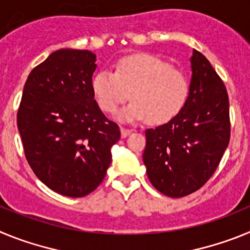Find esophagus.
<instances>
[{
  "instance_id": "1",
  "label": "esophagus",
  "mask_w": 250,
  "mask_h": 250,
  "mask_svg": "<svg viewBox=\"0 0 250 250\" xmlns=\"http://www.w3.org/2000/svg\"><path fill=\"white\" fill-rule=\"evenodd\" d=\"M120 131H121V138H126V136H129L130 134H131V130L125 129V127H121Z\"/></svg>"
}]
</instances>
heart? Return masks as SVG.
I'll use <instances>...</instances> for the list:
<instances>
[{"label":"heart","instance_id":"obj_1","mask_svg":"<svg viewBox=\"0 0 250 250\" xmlns=\"http://www.w3.org/2000/svg\"><path fill=\"white\" fill-rule=\"evenodd\" d=\"M91 91L103 111L114 114L127 99H134L118 114L123 123L149 120L163 125L182 111L189 94L187 77L161 57L139 54L119 60L115 72L103 68L92 76Z\"/></svg>","mask_w":250,"mask_h":250}]
</instances>
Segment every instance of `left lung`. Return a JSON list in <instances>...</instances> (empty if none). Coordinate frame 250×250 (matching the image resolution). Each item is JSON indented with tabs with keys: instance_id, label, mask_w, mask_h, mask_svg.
Segmentation results:
<instances>
[{
	"instance_id": "left-lung-1",
	"label": "left lung",
	"mask_w": 250,
	"mask_h": 250,
	"mask_svg": "<svg viewBox=\"0 0 250 250\" xmlns=\"http://www.w3.org/2000/svg\"><path fill=\"white\" fill-rule=\"evenodd\" d=\"M187 103L178 116L145 131L143 160L150 183L170 198L196 191L219 165L230 138L229 99L207 57L193 50Z\"/></svg>"
}]
</instances>
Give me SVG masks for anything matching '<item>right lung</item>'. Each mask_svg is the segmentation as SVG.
Returning <instances> with one entry per match:
<instances>
[{
    "label": "right lung",
    "instance_id": "add662e5",
    "mask_svg": "<svg viewBox=\"0 0 250 250\" xmlns=\"http://www.w3.org/2000/svg\"><path fill=\"white\" fill-rule=\"evenodd\" d=\"M96 55L60 48L26 80L17 127L37 178L61 195L94 191L111 164L120 129L107 120L91 91Z\"/></svg>",
    "mask_w": 250,
    "mask_h": 250
}]
</instances>
